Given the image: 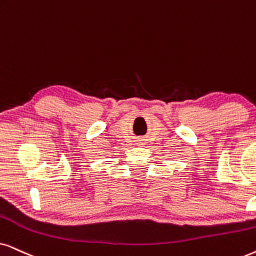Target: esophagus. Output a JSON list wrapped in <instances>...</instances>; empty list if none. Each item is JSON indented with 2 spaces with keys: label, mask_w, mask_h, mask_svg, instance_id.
I'll return each mask as SVG.
<instances>
[{
  "label": "esophagus",
  "mask_w": 256,
  "mask_h": 256,
  "mask_svg": "<svg viewBox=\"0 0 256 256\" xmlns=\"http://www.w3.org/2000/svg\"><path fill=\"white\" fill-rule=\"evenodd\" d=\"M145 142H146V139H144V137H140V138H137L136 143H137V145H140V146H143V145L145 144Z\"/></svg>",
  "instance_id": "obj_1"
}]
</instances>
